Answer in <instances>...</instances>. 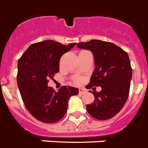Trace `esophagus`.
<instances>
[{
	"mask_svg": "<svg viewBox=\"0 0 148 148\" xmlns=\"http://www.w3.org/2000/svg\"><path fill=\"white\" fill-rule=\"evenodd\" d=\"M86 92V89H85V88H79V95H83V94H84Z\"/></svg>",
	"mask_w": 148,
	"mask_h": 148,
	"instance_id": "obj_1",
	"label": "esophagus"
}]
</instances>
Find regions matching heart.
Masks as SVG:
<instances>
[{
	"mask_svg": "<svg viewBox=\"0 0 148 148\" xmlns=\"http://www.w3.org/2000/svg\"><path fill=\"white\" fill-rule=\"evenodd\" d=\"M81 81H82V78H80V77H77V79H75L76 83H79Z\"/></svg>",
	"mask_w": 148,
	"mask_h": 148,
	"instance_id": "obj_1",
	"label": "heart"
}]
</instances>
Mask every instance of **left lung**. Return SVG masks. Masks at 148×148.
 I'll return each instance as SVG.
<instances>
[{"mask_svg": "<svg viewBox=\"0 0 148 148\" xmlns=\"http://www.w3.org/2000/svg\"><path fill=\"white\" fill-rule=\"evenodd\" d=\"M77 46L92 51L95 60V69L86 88L101 87V92H92L95 101L86 105L87 111L98 120L112 119L128 98L133 72L127 53L115 44L96 39Z\"/></svg>", "mask_w": 148, "mask_h": 148, "instance_id": "1", "label": "left lung"}]
</instances>
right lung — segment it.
<instances>
[{
  "instance_id": "add662e5",
  "label": "right lung",
  "mask_w": 148,
  "mask_h": 148,
  "mask_svg": "<svg viewBox=\"0 0 148 148\" xmlns=\"http://www.w3.org/2000/svg\"><path fill=\"white\" fill-rule=\"evenodd\" d=\"M77 43L64 45L53 40L33 44L18 62L17 83L21 96L27 110L37 120L51 124L64 117L68 102L79 89L71 86L61 87L54 92L47 86L60 70L61 56Z\"/></svg>"
}]
</instances>
